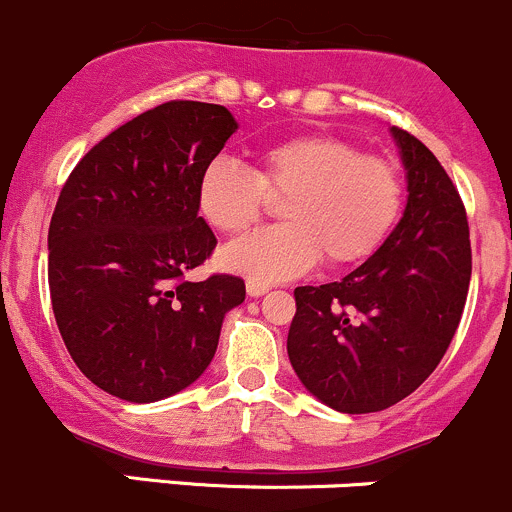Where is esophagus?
<instances>
[{
  "instance_id": "1",
  "label": "esophagus",
  "mask_w": 512,
  "mask_h": 512,
  "mask_svg": "<svg viewBox=\"0 0 512 512\" xmlns=\"http://www.w3.org/2000/svg\"><path fill=\"white\" fill-rule=\"evenodd\" d=\"M246 293H249L251 298H261L263 293H268V286L266 283H256V281H246Z\"/></svg>"
}]
</instances>
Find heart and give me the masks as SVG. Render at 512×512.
Returning a JSON list of instances; mask_svg holds the SVG:
<instances>
[{"instance_id": "obj_1", "label": "heart", "mask_w": 512, "mask_h": 512, "mask_svg": "<svg viewBox=\"0 0 512 512\" xmlns=\"http://www.w3.org/2000/svg\"><path fill=\"white\" fill-rule=\"evenodd\" d=\"M401 176L336 136H296L258 151L254 169L216 159L201 171L196 209L219 234H241L281 201V226L244 236L221 251V266L256 283L301 276L326 258L353 266L386 241L401 211Z\"/></svg>"}]
</instances>
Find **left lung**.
<instances>
[{
    "mask_svg": "<svg viewBox=\"0 0 512 512\" xmlns=\"http://www.w3.org/2000/svg\"><path fill=\"white\" fill-rule=\"evenodd\" d=\"M406 169L403 216L341 281L298 286L288 361L306 391L341 413L411 396L448 351L470 286L465 206L426 144L391 126Z\"/></svg>",
    "mask_w": 512,
    "mask_h": 512,
    "instance_id": "obj_1",
    "label": "left lung"
}]
</instances>
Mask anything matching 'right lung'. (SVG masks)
<instances>
[{
	"mask_svg": "<svg viewBox=\"0 0 512 512\" xmlns=\"http://www.w3.org/2000/svg\"><path fill=\"white\" fill-rule=\"evenodd\" d=\"M239 129L226 106L166 101L74 166L49 224V293L69 356L129 403L189 388L209 368L236 276L186 281L216 246L196 184Z\"/></svg>",
	"mask_w": 512,
	"mask_h": 512,
	"instance_id": "add662e5",
	"label": "right lung"
}]
</instances>
